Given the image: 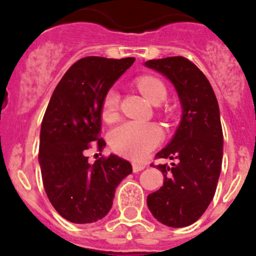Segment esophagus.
Masks as SVG:
<instances>
[{"label":"esophagus","instance_id":"obj_1","mask_svg":"<svg viewBox=\"0 0 256 256\" xmlns=\"http://www.w3.org/2000/svg\"><path fill=\"white\" fill-rule=\"evenodd\" d=\"M132 166H133V172H134V173H137V172L144 170V169L146 168V165H144V162H133Z\"/></svg>","mask_w":256,"mask_h":256}]
</instances>
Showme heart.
<instances>
[{"instance_id": "1", "label": "heart", "mask_w": 256, "mask_h": 256, "mask_svg": "<svg viewBox=\"0 0 256 256\" xmlns=\"http://www.w3.org/2000/svg\"><path fill=\"white\" fill-rule=\"evenodd\" d=\"M137 87L150 102H162L166 97V87L159 78L144 76L137 79ZM119 112V94L114 90L106 92L102 100V118L114 122ZM162 130L156 124L124 122L108 134V142L115 152L130 159H142L162 141Z\"/></svg>"}]
</instances>
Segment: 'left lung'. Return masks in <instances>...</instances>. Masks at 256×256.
Listing matches in <instances>:
<instances>
[{
  "label": "left lung",
  "instance_id": "1",
  "mask_svg": "<svg viewBox=\"0 0 256 256\" xmlns=\"http://www.w3.org/2000/svg\"><path fill=\"white\" fill-rule=\"evenodd\" d=\"M174 84L182 120L173 140L156 154L164 183L148 196V206L160 223L187 227L205 212L214 198L223 158V130L216 97L204 73L183 56L146 61ZM154 165V164H151Z\"/></svg>",
  "mask_w": 256,
  "mask_h": 256
}]
</instances>
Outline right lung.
<instances>
[{"label":"right lung","instance_id":"add662e5","mask_svg":"<svg viewBox=\"0 0 256 256\" xmlns=\"http://www.w3.org/2000/svg\"><path fill=\"white\" fill-rule=\"evenodd\" d=\"M134 62V58L88 56L61 78L44 112L38 162L44 191L62 218L84 224L112 209L115 188L132 173L130 162L116 155L90 164L87 151H101V108L106 92Z\"/></svg>","mask_w":256,"mask_h":256}]
</instances>
